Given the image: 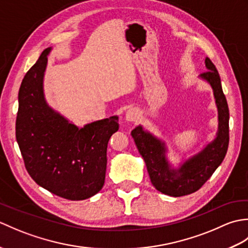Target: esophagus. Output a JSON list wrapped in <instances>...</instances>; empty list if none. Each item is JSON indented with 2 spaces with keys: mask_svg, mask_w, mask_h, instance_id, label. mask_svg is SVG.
<instances>
[{
  "mask_svg": "<svg viewBox=\"0 0 248 248\" xmlns=\"http://www.w3.org/2000/svg\"><path fill=\"white\" fill-rule=\"evenodd\" d=\"M124 119L127 121H132V123H135L140 119V113L136 108H129L127 112H125L124 115Z\"/></svg>",
  "mask_w": 248,
  "mask_h": 248,
  "instance_id": "obj_1",
  "label": "esophagus"
}]
</instances>
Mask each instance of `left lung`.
I'll use <instances>...</instances> for the list:
<instances>
[{
  "label": "left lung",
  "instance_id": "obj_1",
  "mask_svg": "<svg viewBox=\"0 0 248 248\" xmlns=\"http://www.w3.org/2000/svg\"><path fill=\"white\" fill-rule=\"evenodd\" d=\"M207 72L199 76L213 91L217 108V131L212 140L189 156L184 155L177 164L168 159L167 145L164 140L139 124L131 131L140 155L148 170L150 181L157 191L172 197H180L198 191L205 181L222 164L229 144V109L223 93L222 83L217 68L205 57Z\"/></svg>",
  "mask_w": 248,
  "mask_h": 248
}]
</instances>
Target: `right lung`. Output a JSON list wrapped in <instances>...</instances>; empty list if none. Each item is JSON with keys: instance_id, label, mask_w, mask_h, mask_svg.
I'll return each mask as SVG.
<instances>
[{"instance_id": "add662e5", "label": "right lung", "mask_w": 248, "mask_h": 248, "mask_svg": "<svg viewBox=\"0 0 248 248\" xmlns=\"http://www.w3.org/2000/svg\"><path fill=\"white\" fill-rule=\"evenodd\" d=\"M51 51L41 53L21 83L16 138L38 186L69 200L87 199L103 187L108 143L119 129L118 116L78 127L51 108L44 88Z\"/></svg>"}]
</instances>
